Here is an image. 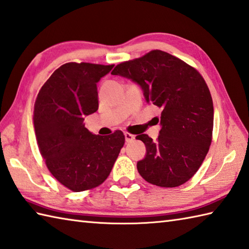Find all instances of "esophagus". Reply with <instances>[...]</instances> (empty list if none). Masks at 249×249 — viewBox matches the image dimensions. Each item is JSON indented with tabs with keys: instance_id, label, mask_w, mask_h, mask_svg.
<instances>
[{
	"instance_id": "obj_1",
	"label": "esophagus",
	"mask_w": 249,
	"mask_h": 249,
	"mask_svg": "<svg viewBox=\"0 0 249 249\" xmlns=\"http://www.w3.org/2000/svg\"><path fill=\"white\" fill-rule=\"evenodd\" d=\"M124 135H125V140H126V142H130V141H133V140L135 139V136H134V135H131V134H129V133H127V131H126V133H125Z\"/></svg>"
}]
</instances>
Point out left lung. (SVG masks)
Here are the masks:
<instances>
[{
    "instance_id": "1",
    "label": "left lung",
    "mask_w": 249,
    "mask_h": 249,
    "mask_svg": "<svg viewBox=\"0 0 249 249\" xmlns=\"http://www.w3.org/2000/svg\"><path fill=\"white\" fill-rule=\"evenodd\" d=\"M111 74L138 83L145 100L162 110L157 141L147 134L136 137L147 149L145 158L137 163L140 176L162 188L186 183L201 167L213 139V99L201 73L177 57L154 50L121 62Z\"/></svg>"
}]
</instances>
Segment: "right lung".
Wrapping results in <instances>:
<instances>
[{
    "mask_svg": "<svg viewBox=\"0 0 249 249\" xmlns=\"http://www.w3.org/2000/svg\"><path fill=\"white\" fill-rule=\"evenodd\" d=\"M113 67L65 63L44 83L34 104L38 150L53 176L73 192L100 186L125 143L122 130L102 137L84 125L85 115L98 110L97 83Z\"/></svg>",
    "mask_w": 249,
    "mask_h": 249,
    "instance_id": "obj_1",
    "label": "right lung"
}]
</instances>
